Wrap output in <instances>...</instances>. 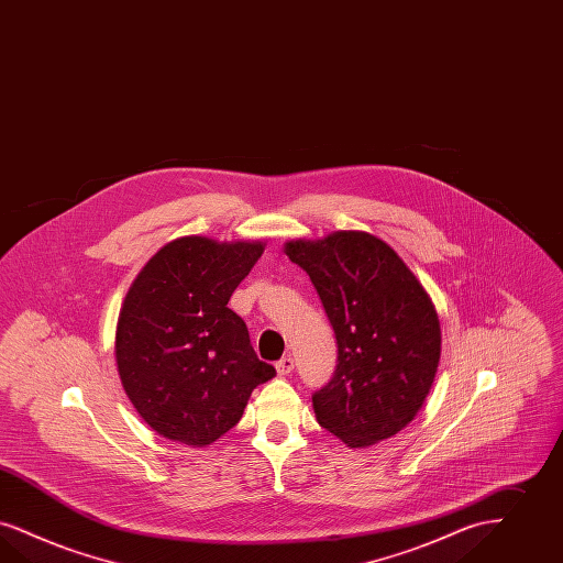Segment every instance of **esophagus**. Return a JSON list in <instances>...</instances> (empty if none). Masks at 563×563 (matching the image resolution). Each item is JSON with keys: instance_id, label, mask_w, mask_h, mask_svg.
Here are the masks:
<instances>
[{"instance_id": "obj_1", "label": "esophagus", "mask_w": 563, "mask_h": 563, "mask_svg": "<svg viewBox=\"0 0 563 563\" xmlns=\"http://www.w3.org/2000/svg\"><path fill=\"white\" fill-rule=\"evenodd\" d=\"M274 366H276V373H278V375H289L292 371V366H295V362H292L291 356H283Z\"/></svg>"}]
</instances>
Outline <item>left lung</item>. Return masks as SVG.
Returning <instances> with one entry per match:
<instances>
[{"mask_svg":"<svg viewBox=\"0 0 563 563\" xmlns=\"http://www.w3.org/2000/svg\"><path fill=\"white\" fill-rule=\"evenodd\" d=\"M338 339L333 377L312 394L316 419L352 449L406 428L440 362V320L398 253L366 232L291 241Z\"/></svg>","mask_w":563,"mask_h":563,"instance_id":"1","label":"left lung"}]
</instances>
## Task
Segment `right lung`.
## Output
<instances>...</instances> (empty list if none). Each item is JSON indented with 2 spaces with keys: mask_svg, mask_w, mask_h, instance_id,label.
Wrapping results in <instances>:
<instances>
[{
  "mask_svg": "<svg viewBox=\"0 0 563 563\" xmlns=\"http://www.w3.org/2000/svg\"><path fill=\"white\" fill-rule=\"evenodd\" d=\"M262 253L264 243L184 236L157 251L125 295L117 368L158 435L188 446L216 442L241 421L251 391L276 375L228 308Z\"/></svg>",
  "mask_w": 563,
  "mask_h": 563,
  "instance_id": "right-lung-1",
  "label": "right lung"
}]
</instances>
